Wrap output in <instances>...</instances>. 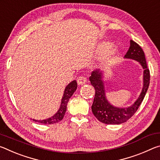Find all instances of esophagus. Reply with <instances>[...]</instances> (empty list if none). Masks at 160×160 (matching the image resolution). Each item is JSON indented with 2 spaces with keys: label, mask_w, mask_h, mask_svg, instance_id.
Listing matches in <instances>:
<instances>
[{
  "label": "esophagus",
  "mask_w": 160,
  "mask_h": 160,
  "mask_svg": "<svg viewBox=\"0 0 160 160\" xmlns=\"http://www.w3.org/2000/svg\"><path fill=\"white\" fill-rule=\"evenodd\" d=\"M77 82L78 84L80 85H82L84 84H85L87 82V79L84 76H80L78 78V80H77Z\"/></svg>",
  "instance_id": "esophagus-1"
}]
</instances>
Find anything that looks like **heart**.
I'll return each mask as SVG.
<instances>
[{"label": "heart", "mask_w": 160, "mask_h": 160, "mask_svg": "<svg viewBox=\"0 0 160 160\" xmlns=\"http://www.w3.org/2000/svg\"><path fill=\"white\" fill-rule=\"evenodd\" d=\"M109 43H107V44H103L102 47V50L106 49V48H107L108 47H109ZM116 51H117V49H116V48L115 47L112 48H111V49L109 51V52H108L107 55H106V56H104V58H103V60H104V61L109 60V59L111 57H112V56L115 55V54L116 53Z\"/></svg>", "instance_id": "obj_1"}]
</instances>
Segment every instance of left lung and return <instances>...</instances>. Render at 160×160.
Segmentation results:
<instances>
[{
	"label": "left lung",
	"instance_id": "8db88e82",
	"mask_svg": "<svg viewBox=\"0 0 160 160\" xmlns=\"http://www.w3.org/2000/svg\"><path fill=\"white\" fill-rule=\"evenodd\" d=\"M130 44L131 45L126 53L125 58L138 61L144 69L142 92L132 106L128 108L114 107L109 104L105 96V89L102 80V71H99V70L93 71L90 77V82L95 90V95L93 104L92 105V111L94 116L102 123L121 124L126 122L138 109L150 85V70L146 63L144 51L136 42L132 40L130 41Z\"/></svg>",
	"mask_w": 160,
	"mask_h": 160
}]
</instances>
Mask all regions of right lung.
<instances>
[{
	"instance_id": "add662e5",
	"label": "right lung",
	"mask_w": 160,
	"mask_h": 160,
	"mask_svg": "<svg viewBox=\"0 0 160 160\" xmlns=\"http://www.w3.org/2000/svg\"><path fill=\"white\" fill-rule=\"evenodd\" d=\"M78 87V84L76 80L72 81L71 82L69 83L68 85L66 86V89H65L64 94L63 96V98L61 100V107L59 108L58 112L56 113L55 115L51 116V118L44 119V120L42 121H37L33 119V121L35 122H38L40 123L43 124H53V123H56L61 121L62 119L63 118L65 113L66 112V108H67V104L68 102L69 101V99L70 97L72 95V94L75 92V91L76 90Z\"/></svg>"
}]
</instances>
